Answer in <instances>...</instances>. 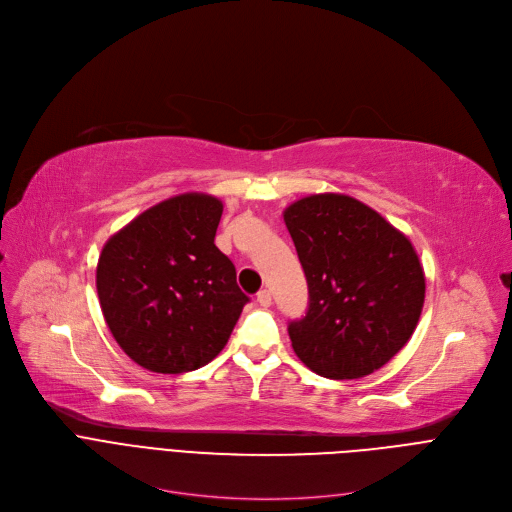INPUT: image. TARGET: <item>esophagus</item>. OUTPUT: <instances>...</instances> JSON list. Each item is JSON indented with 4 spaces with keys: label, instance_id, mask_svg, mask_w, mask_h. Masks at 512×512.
<instances>
[{
    "label": "esophagus",
    "instance_id": "esophagus-1",
    "mask_svg": "<svg viewBox=\"0 0 512 512\" xmlns=\"http://www.w3.org/2000/svg\"><path fill=\"white\" fill-rule=\"evenodd\" d=\"M258 304H260L262 308H268L270 304H273V293H270L268 289L258 291Z\"/></svg>",
    "mask_w": 512,
    "mask_h": 512
}]
</instances>
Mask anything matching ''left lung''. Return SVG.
I'll return each mask as SVG.
<instances>
[{
    "label": "left lung",
    "instance_id": "1",
    "mask_svg": "<svg viewBox=\"0 0 512 512\" xmlns=\"http://www.w3.org/2000/svg\"><path fill=\"white\" fill-rule=\"evenodd\" d=\"M308 281L306 316L287 330L316 374L353 380L382 368L417 326L426 279L409 239L343 194H314L285 210Z\"/></svg>",
    "mask_w": 512,
    "mask_h": 512
}]
</instances>
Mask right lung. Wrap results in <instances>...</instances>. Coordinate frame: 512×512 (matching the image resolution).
I'll return each mask as SVG.
<instances>
[{"instance_id": "right-lung-1", "label": "right lung", "mask_w": 512, "mask_h": 512, "mask_svg": "<svg viewBox=\"0 0 512 512\" xmlns=\"http://www.w3.org/2000/svg\"><path fill=\"white\" fill-rule=\"evenodd\" d=\"M221 200L182 194L144 210L105 244L97 291L111 335L150 372L206 366L250 297L215 246Z\"/></svg>"}]
</instances>
